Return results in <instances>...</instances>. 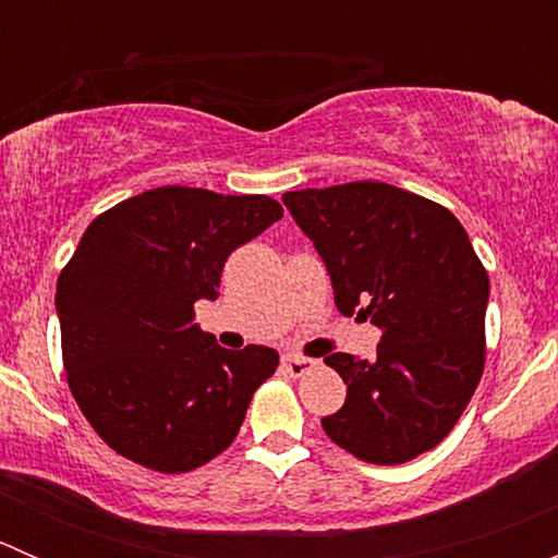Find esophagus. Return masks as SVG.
I'll return each instance as SVG.
<instances>
[{
	"label": "esophagus",
	"mask_w": 558,
	"mask_h": 558,
	"mask_svg": "<svg viewBox=\"0 0 558 558\" xmlns=\"http://www.w3.org/2000/svg\"><path fill=\"white\" fill-rule=\"evenodd\" d=\"M280 364H283V369H286V373H289V375H294V378H300V375H305L307 369L313 367V362H311V359H305V356H296V353H286V356H283V362H280Z\"/></svg>",
	"instance_id": "obj_1"
}]
</instances>
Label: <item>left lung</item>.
Instances as JSON below:
<instances>
[{"instance_id": "left-lung-1", "label": "left lung", "mask_w": 558, "mask_h": 558, "mask_svg": "<svg viewBox=\"0 0 558 558\" xmlns=\"http://www.w3.org/2000/svg\"><path fill=\"white\" fill-rule=\"evenodd\" d=\"M324 258L342 315L380 329L375 359L324 362L348 397L320 418L340 448L373 464H402L435 448L483 375L488 275L451 210L378 183L283 194Z\"/></svg>"}]
</instances>
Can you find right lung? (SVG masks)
I'll return each mask as SVG.
<instances>
[{
  "label": "right lung",
  "mask_w": 558,
  "mask_h": 558,
  "mask_svg": "<svg viewBox=\"0 0 558 558\" xmlns=\"http://www.w3.org/2000/svg\"><path fill=\"white\" fill-rule=\"evenodd\" d=\"M283 218L269 196L161 185L88 223L56 286L72 397L112 451L189 472L238 437L278 351H227L194 324L234 247Z\"/></svg>",
  "instance_id": "add662e5"
}]
</instances>
